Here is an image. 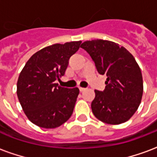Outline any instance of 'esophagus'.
Returning <instances> with one entry per match:
<instances>
[{"mask_svg":"<svg viewBox=\"0 0 157 157\" xmlns=\"http://www.w3.org/2000/svg\"><path fill=\"white\" fill-rule=\"evenodd\" d=\"M79 90H80V92H84V91H85L86 90V88H84V87H81V86H80V87H79Z\"/></svg>","mask_w":157,"mask_h":157,"instance_id":"esophagus-1","label":"esophagus"}]
</instances>
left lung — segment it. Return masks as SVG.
Wrapping results in <instances>:
<instances>
[{"instance_id": "left-lung-1", "label": "left lung", "mask_w": 157, "mask_h": 157, "mask_svg": "<svg viewBox=\"0 0 157 157\" xmlns=\"http://www.w3.org/2000/svg\"><path fill=\"white\" fill-rule=\"evenodd\" d=\"M100 75H107L103 92L95 90L92 111L109 124L128 121L138 109L143 95L141 71L134 56L114 42L94 39L82 43Z\"/></svg>"}]
</instances>
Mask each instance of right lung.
Segmentation results:
<instances>
[{
    "label": "right lung",
    "instance_id": "obj_1",
    "mask_svg": "<svg viewBox=\"0 0 157 157\" xmlns=\"http://www.w3.org/2000/svg\"><path fill=\"white\" fill-rule=\"evenodd\" d=\"M82 41L55 44L31 56L20 72L17 94L22 110L33 124L55 128L71 118L79 89L65 88L55 83L64 75L69 59Z\"/></svg>",
    "mask_w": 157,
    "mask_h": 157
}]
</instances>
